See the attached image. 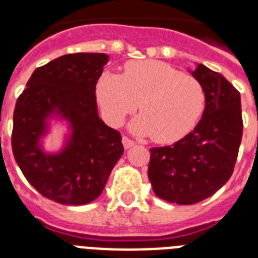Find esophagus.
<instances>
[{
	"instance_id": "esophagus-1",
	"label": "esophagus",
	"mask_w": 258,
	"mask_h": 258,
	"mask_svg": "<svg viewBox=\"0 0 258 258\" xmlns=\"http://www.w3.org/2000/svg\"><path fill=\"white\" fill-rule=\"evenodd\" d=\"M121 142H123V146H124V149H130V147H133L134 143H135V142L131 141L128 137L121 138Z\"/></svg>"
}]
</instances>
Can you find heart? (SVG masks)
I'll use <instances>...</instances> for the list:
<instances>
[{
	"instance_id": "obj_1",
	"label": "heart",
	"mask_w": 258,
	"mask_h": 258,
	"mask_svg": "<svg viewBox=\"0 0 258 258\" xmlns=\"http://www.w3.org/2000/svg\"><path fill=\"white\" fill-rule=\"evenodd\" d=\"M96 97L109 124L120 125L127 115L137 111L131 130L151 135L157 143H172L187 135L205 109L206 93L197 78L158 60L130 61L121 76L101 74Z\"/></svg>"
}]
</instances>
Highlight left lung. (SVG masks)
Segmentation results:
<instances>
[{"mask_svg":"<svg viewBox=\"0 0 258 258\" xmlns=\"http://www.w3.org/2000/svg\"><path fill=\"white\" fill-rule=\"evenodd\" d=\"M191 75L206 93L201 120L172 146L150 150L149 179L154 192L176 205L201 202L228 182L244 127L240 92L222 75L202 64Z\"/></svg>","mask_w":258,"mask_h":258,"instance_id":"obj_1","label":"left lung"}]
</instances>
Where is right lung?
I'll list each match as a JSON object with an SVG mask.
<instances>
[{
	"instance_id": "add662e5",
	"label": "right lung",
	"mask_w": 258,
	"mask_h": 258,
	"mask_svg": "<svg viewBox=\"0 0 258 258\" xmlns=\"http://www.w3.org/2000/svg\"><path fill=\"white\" fill-rule=\"evenodd\" d=\"M108 61L105 53L64 54L36 68L18 96L12 150L18 167L41 196L57 204L96 200L124 151L120 133L97 115L96 83ZM60 114L73 134L58 154L44 153L39 139L46 119Z\"/></svg>"
}]
</instances>
